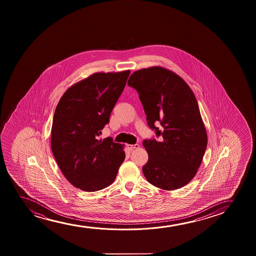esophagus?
Listing matches in <instances>:
<instances>
[{"instance_id":"34e87169","label":"esophagus","mask_w":256,"mask_h":256,"mask_svg":"<svg viewBox=\"0 0 256 256\" xmlns=\"http://www.w3.org/2000/svg\"><path fill=\"white\" fill-rule=\"evenodd\" d=\"M126 147H128V148L130 150H133L134 148H138L140 147V145L138 144H133V145H131V144H128V145H126Z\"/></svg>"}]
</instances>
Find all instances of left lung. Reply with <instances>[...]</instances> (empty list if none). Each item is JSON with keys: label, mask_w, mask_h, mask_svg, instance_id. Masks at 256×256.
Instances as JSON below:
<instances>
[{"label": "left lung", "mask_w": 256, "mask_h": 256, "mask_svg": "<svg viewBox=\"0 0 256 256\" xmlns=\"http://www.w3.org/2000/svg\"><path fill=\"white\" fill-rule=\"evenodd\" d=\"M128 84L138 92L148 126L156 134L142 142L148 154L142 167L145 178L167 190L186 186L196 175L207 147L193 92L182 78L159 66L134 72Z\"/></svg>", "instance_id": "8db88e82"}]
</instances>
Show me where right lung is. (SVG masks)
<instances>
[{"label": "right lung", "mask_w": 256, "mask_h": 256, "mask_svg": "<svg viewBox=\"0 0 256 256\" xmlns=\"http://www.w3.org/2000/svg\"><path fill=\"white\" fill-rule=\"evenodd\" d=\"M130 70L98 72L69 88L56 106L52 150L66 178L78 189L96 192L110 186L125 159L122 144L100 139L126 86Z\"/></svg>", "instance_id": "right-lung-1"}]
</instances>
